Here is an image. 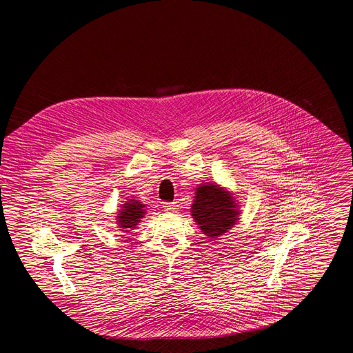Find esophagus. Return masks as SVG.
<instances>
[{
  "mask_svg": "<svg viewBox=\"0 0 353 353\" xmlns=\"http://www.w3.org/2000/svg\"><path fill=\"white\" fill-rule=\"evenodd\" d=\"M162 207L165 208V211H174L177 208L176 203H163Z\"/></svg>",
  "mask_w": 353,
  "mask_h": 353,
  "instance_id": "34e87169",
  "label": "esophagus"
}]
</instances>
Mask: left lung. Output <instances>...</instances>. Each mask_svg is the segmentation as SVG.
I'll list each match as a JSON object with an SVG mask.
<instances>
[{
    "instance_id": "8db88e82",
    "label": "left lung",
    "mask_w": 353,
    "mask_h": 353,
    "mask_svg": "<svg viewBox=\"0 0 353 353\" xmlns=\"http://www.w3.org/2000/svg\"><path fill=\"white\" fill-rule=\"evenodd\" d=\"M192 218L199 229L211 239L226 233L237 221L236 201L219 185H199L191 207Z\"/></svg>"
}]
</instances>
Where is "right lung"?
Masks as SVG:
<instances>
[{"mask_svg": "<svg viewBox=\"0 0 353 353\" xmlns=\"http://www.w3.org/2000/svg\"><path fill=\"white\" fill-rule=\"evenodd\" d=\"M143 205L139 204L138 201L131 199L128 204H124L123 210L120 211L119 216H117V223L120 228L123 229H130V228H135L139 222L141 218H143ZM127 232V230H125Z\"/></svg>", "mask_w": 353, "mask_h": 353, "instance_id": "obj_1", "label": "right lung"}]
</instances>
